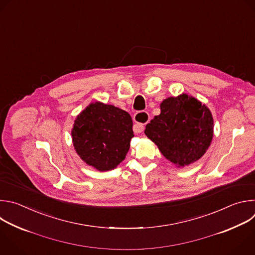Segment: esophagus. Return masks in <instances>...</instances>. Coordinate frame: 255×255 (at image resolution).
I'll return each instance as SVG.
<instances>
[{
    "mask_svg": "<svg viewBox=\"0 0 255 255\" xmlns=\"http://www.w3.org/2000/svg\"><path fill=\"white\" fill-rule=\"evenodd\" d=\"M149 121V116L146 112H139L136 113L133 116V122L135 125L133 126V131L136 133H139L143 130L145 124H147Z\"/></svg>",
    "mask_w": 255,
    "mask_h": 255,
    "instance_id": "obj_1",
    "label": "esophagus"
}]
</instances>
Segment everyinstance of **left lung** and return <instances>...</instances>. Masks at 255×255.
Instances as JSON below:
<instances>
[{
  "mask_svg": "<svg viewBox=\"0 0 255 255\" xmlns=\"http://www.w3.org/2000/svg\"><path fill=\"white\" fill-rule=\"evenodd\" d=\"M160 108L161 114L145 126V135L178 168L197 162L213 138L210 110L186 93L164 99Z\"/></svg>",
  "mask_w": 255,
  "mask_h": 255,
  "instance_id": "1",
  "label": "left lung"
}]
</instances>
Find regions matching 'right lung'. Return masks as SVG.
Instances as JSON below:
<instances>
[{"instance_id":"right-lung-1","label":"right lung","mask_w":255,"mask_h":255,"mask_svg":"<svg viewBox=\"0 0 255 255\" xmlns=\"http://www.w3.org/2000/svg\"><path fill=\"white\" fill-rule=\"evenodd\" d=\"M71 136L84 163L100 172L114 170L129 149L132 121L126 111L95 101L76 117Z\"/></svg>"}]
</instances>
